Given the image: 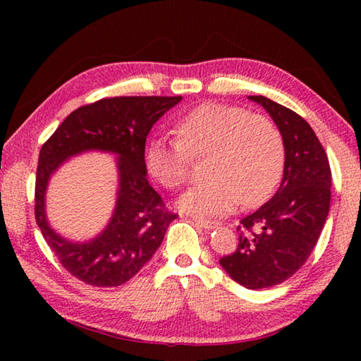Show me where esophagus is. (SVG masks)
Masks as SVG:
<instances>
[{
	"mask_svg": "<svg viewBox=\"0 0 361 361\" xmlns=\"http://www.w3.org/2000/svg\"><path fill=\"white\" fill-rule=\"evenodd\" d=\"M192 221L195 225L202 226L204 229H214V228H217L220 225L219 221H216V220H206V219H198V217H192Z\"/></svg>",
	"mask_w": 361,
	"mask_h": 361,
	"instance_id": "34e87169",
	"label": "esophagus"
}]
</instances>
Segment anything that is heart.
<instances>
[{
    "instance_id": "obj_1",
    "label": "heart",
    "mask_w": 361,
    "mask_h": 361,
    "mask_svg": "<svg viewBox=\"0 0 361 361\" xmlns=\"http://www.w3.org/2000/svg\"><path fill=\"white\" fill-rule=\"evenodd\" d=\"M208 158V181L181 197L180 208L198 216H219L267 202L286 164V142L274 122L242 106L206 102L176 124V140L152 141L145 163L167 189L190 180L194 161Z\"/></svg>"
}]
</instances>
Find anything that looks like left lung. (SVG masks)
<instances>
[{"mask_svg": "<svg viewBox=\"0 0 361 361\" xmlns=\"http://www.w3.org/2000/svg\"><path fill=\"white\" fill-rule=\"evenodd\" d=\"M248 97L262 105L281 130L286 164L278 192L240 220L239 245L220 265L240 286L257 290L288 279L309 259L331 206L332 172L307 121L265 96Z\"/></svg>", "mask_w": 361, "mask_h": 361, "instance_id": "obj_1", "label": "left lung"}]
</instances>
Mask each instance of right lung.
<instances>
[{"label":"right lung","instance_id":"obj_1","mask_svg":"<svg viewBox=\"0 0 361 361\" xmlns=\"http://www.w3.org/2000/svg\"><path fill=\"white\" fill-rule=\"evenodd\" d=\"M181 101V96L105 97L74 110L42 145L35 178L37 225L60 264L74 278L94 287H118L149 262L176 214L147 180L145 137L153 124ZM85 149L118 155L117 209L106 231L85 244L54 233L44 216V192L61 161Z\"/></svg>","mask_w":361,"mask_h":361}]
</instances>
